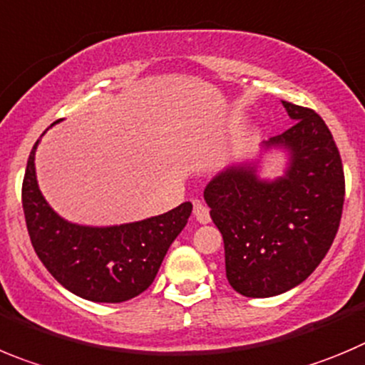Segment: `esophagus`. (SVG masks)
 I'll return each mask as SVG.
<instances>
[{
	"label": "esophagus",
	"instance_id": "esophagus-1",
	"mask_svg": "<svg viewBox=\"0 0 365 365\" xmlns=\"http://www.w3.org/2000/svg\"><path fill=\"white\" fill-rule=\"evenodd\" d=\"M194 217H196V221L202 225H207L210 221L209 209H207L202 202H194Z\"/></svg>",
	"mask_w": 365,
	"mask_h": 365
}]
</instances>
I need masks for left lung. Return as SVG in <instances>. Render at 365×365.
<instances>
[{"label": "left lung", "instance_id": "1", "mask_svg": "<svg viewBox=\"0 0 365 365\" xmlns=\"http://www.w3.org/2000/svg\"><path fill=\"white\" fill-rule=\"evenodd\" d=\"M282 106L295 124L263 142L254 158L225 167L203 190L223 236L227 279L245 297H274L308 279L342 216V160L328 125L308 108ZM270 152L285 155V171L263 179L260 163Z\"/></svg>", "mask_w": 365, "mask_h": 365}]
</instances>
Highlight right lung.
Segmentation results:
<instances>
[{
  "instance_id": "1",
  "label": "right lung",
  "mask_w": 365,
  "mask_h": 365,
  "mask_svg": "<svg viewBox=\"0 0 365 365\" xmlns=\"http://www.w3.org/2000/svg\"><path fill=\"white\" fill-rule=\"evenodd\" d=\"M39 142L41 138L26 163L23 212L41 263L68 292L86 301L124 302L140 295L155 281L167 250L187 225L192 203L185 202L169 212L133 223L110 227L71 223L50 207L39 189L36 175Z\"/></svg>"
}]
</instances>
